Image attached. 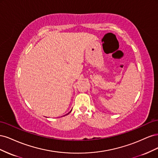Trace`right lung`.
Returning <instances> with one entry per match:
<instances>
[{"instance_id": "right-lung-1", "label": "right lung", "mask_w": 158, "mask_h": 158, "mask_svg": "<svg viewBox=\"0 0 158 158\" xmlns=\"http://www.w3.org/2000/svg\"><path fill=\"white\" fill-rule=\"evenodd\" d=\"M69 113H68V114H69Z\"/></svg>"}]
</instances>
